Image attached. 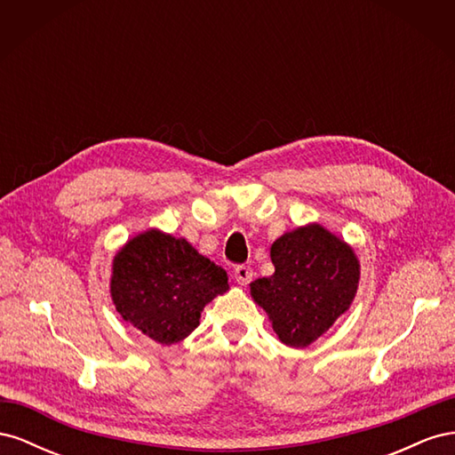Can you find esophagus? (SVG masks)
Here are the masks:
<instances>
[{"instance_id":"obj_1","label":"esophagus","mask_w":455,"mask_h":455,"mask_svg":"<svg viewBox=\"0 0 455 455\" xmlns=\"http://www.w3.org/2000/svg\"><path fill=\"white\" fill-rule=\"evenodd\" d=\"M233 277H235L237 284H241V286L249 284L252 281V269H251V266H237L235 271H233Z\"/></svg>"}]
</instances>
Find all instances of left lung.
<instances>
[{
  "label": "left lung",
  "mask_w": 455,
  "mask_h": 455,
  "mask_svg": "<svg viewBox=\"0 0 455 455\" xmlns=\"http://www.w3.org/2000/svg\"><path fill=\"white\" fill-rule=\"evenodd\" d=\"M269 254L275 273L251 283V296L284 346L307 347L351 307L359 258L321 224L286 231Z\"/></svg>",
  "instance_id": "1"
}]
</instances>
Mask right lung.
I'll use <instances>...</instances> for the list:
<instances>
[{
	"label": "right lung",
	"instance_id": "1",
	"mask_svg": "<svg viewBox=\"0 0 455 455\" xmlns=\"http://www.w3.org/2000/svg\"><path fill=\"white\" fill-rule=\"evenodd\" d=\"M226 291V269L186 239L156 228L139 233L114 256L109 294L117 313L161 346L188 338L204 306Z\"/></svg>",
	"mask_w": 455,
	"mask_h": 455
}]
</instances>
